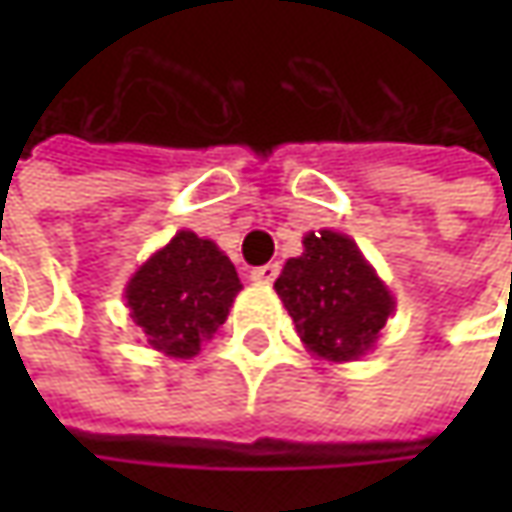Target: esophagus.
Segmentation results:
<instances>
[{"label":"esophagus","mask_w":512,"mask_h":512,"mask_svg":"<svg viewBox=\"0 0 512 512\" xmlns=\"http://www.w3.org/2000/svg\"><path fill=\"white\" fill-rule=\"evenodd\" d=\"M276 276H279V265H276V262H270V265H262V267H253V270H250V279H253V282H259V285H270Z\"/></svg>","instance_id":"obj_1"}]
</instances>
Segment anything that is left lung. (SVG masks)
Here are the masks:
<instances>
[{"mask_svg":"<svg viewBox=\"0 0 512 512\" xmlns=\"http://www.w3.org/2000/svg\"><path fill=\"white\" fill-rule=\"evenodd\" d=\"M302 245L273 287L316 359L356 362L376 347L396 299L350 236L325 227L310 230Z\"/></svg>","mask_w":512,"mask_h":512,"instance_id":"obj_1","label":"left lung"}]
</instances>
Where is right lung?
I'll use <instances>...</instances> for the list:
<instances>
[{"mask_svg": "<svg viewBox=\"0 0 512 512\" xmlns=\"http://www.w3.org/2000/svg\"><path fill=\"white\" fill-rule=\"evenodd\" d=\"M242 282L216 242L179 230L150 253L125 285V305L145 344L170 359H193L225 325Z\"/></svg>", "mask_w": 512, "mask_h": 512, "instance_id": "right-lung-1", "label": "right lung"}]
</instances>
